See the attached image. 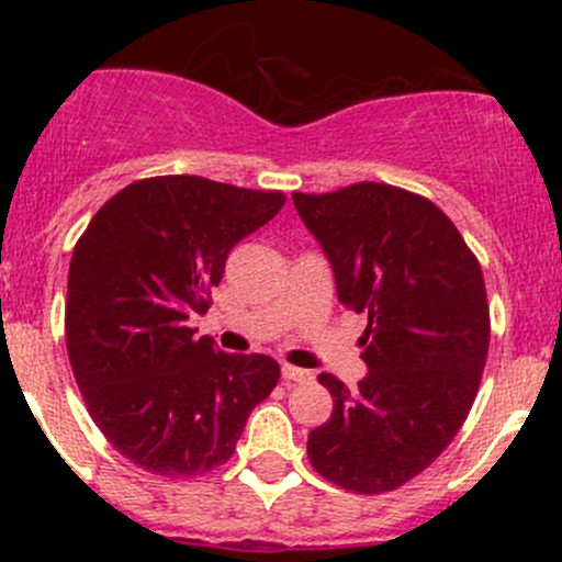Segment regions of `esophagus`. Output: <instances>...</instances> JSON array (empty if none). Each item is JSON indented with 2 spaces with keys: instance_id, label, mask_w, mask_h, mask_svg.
I'll return each instance as SVG.
<instances>
[{
  "instance_id": "34e87169",
  "label": "esophagus",
  "mask_w": 562,
  "mask_h": 562,
  "mask_svg": "<svg viewBox=\"0 0 562 562\" xmlns=\"http://www.w3.org/2000/svg\"><path fill=\"white\" fill-rule=\"evenodd\" d=\"M282 378H285L288 383H306V380H312L314 375L308 370H301V367L282 364Z\"/></svg>"
}]
</instances>
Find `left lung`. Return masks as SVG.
Listing matches in <instances>:
<instances>
[{
	"label": "left lung",
	"instance_id": "8db88e82",
	"mask_svg": "<svg viewBox=\"0 0 562 562\" xmlns=\"http://www.w3.org/2000/svg\"><path fill=\"white\" fill-rule=\"evenodd\" d=\"M293 203L338 301L367 314L370 372L357 391L322 372L335 404L308 434V462L348 492H391L449 447L475 402L492 333L481 263L438 205L398 187L293 192Z\"/></svg>",
	"mask_w": 562,
	"mask_h": 562
}]
</instances>
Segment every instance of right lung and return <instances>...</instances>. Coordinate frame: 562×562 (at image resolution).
<instances>
[{"mask_svg": "<svg viewBox=\"0 0 562 562\" xmlns=\"http://www.w3.org/2000/svg\"><path fill=\"white\" fill-rule=\"evenodd\" d=\"M285 205L282 192L153 177L97 211L68 269L66 344L97 428L126 460L187 479L227 462L280 364L224 353L187 319L209 312L229 250Z\"/></svg>", "mask_w": 562, "mask_h": 562, "instance_id": "obj_1", "label": "right lung"}]
</instances>
